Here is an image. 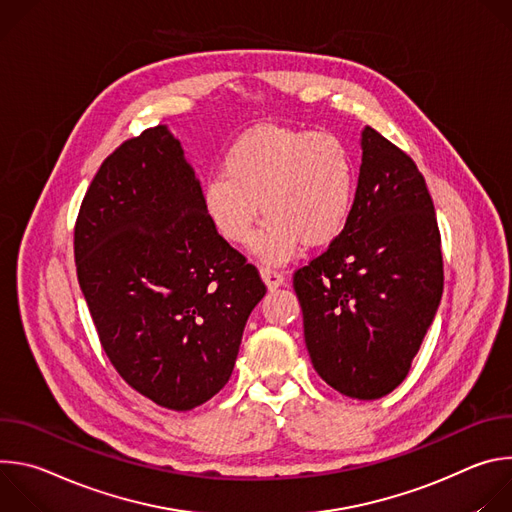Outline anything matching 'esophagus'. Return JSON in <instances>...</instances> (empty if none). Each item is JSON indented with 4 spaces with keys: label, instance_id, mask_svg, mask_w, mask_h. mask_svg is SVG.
<instances>
[{
    "label": "esophagus",
    "instance_id": "1",
    "mask_svg": "<svg viewBox=\"0 0 512 512\" xmlns=\"http://www.w3.org/2000/svg\"><path fill=\"white\" fill-rule=\"evenodd\" d=\"M261 279L265 281L267 289H277L285 283V277L279 271L271 269V267H261Z\"/></svg>",
    "mask_w": 512,
    "mask_h": 512
}]
</instances>
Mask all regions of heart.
Instances as JSON below:
<instances>
[{
	"label": "heart",
	"instance_id": "1",
	"mask_svg": "<svg viewBox=\"0 0 512 512\" xmlns=\"http://www.w3.org/2000/svg\"><path fill=\"white\" fill-rule=\"evenodd\" d=\"M223 172L202 184L206 218L218 237L245 245L263 210L253 251L265 263L289 261L302 243L326 247L350 221L354 160L330 131L257 125L227 150Z\"/></svg>",
	"mask_w": 512,
	"mask_h": 512
}]
</instances>
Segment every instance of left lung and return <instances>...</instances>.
<instances>
[{
  "label": "left lung",
  "mask_w": 512,
  "mask_h": 512,
  "mask_svg": "<svg viewBox=\"0 0 512 512\" xmlns=\"http://www.w3.org/2000/svg\"><path fill=\"white\" fill-rule=\"evenodd\" d=\"M342 235L294 273L316 373L371 401L403 383L444 291L442 239L415 162L373 127Z\"/></svg>",
  "instance_id": "8db88e82"
}]
</instances>
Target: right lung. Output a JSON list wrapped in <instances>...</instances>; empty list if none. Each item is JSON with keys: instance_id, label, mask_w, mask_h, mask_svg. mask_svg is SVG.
Segmentation results:
<instances>
[{"instance_id": "1", "label": "right lung", "mask_w": 512, "mask_h": 512, "mask_svg": "<svg viewBox=\"0 0 512 512\" xmlns=\"http://www.w3.org/2000/svg\"><path fill=\"white\" fill-rule=\"evenodd\" d=\"M200 182L166 125L127 139L95 174L75 227L79 285L123 381L188 411L231 379L255 265L212 229Z\"/></svg>"}]
</instances>
